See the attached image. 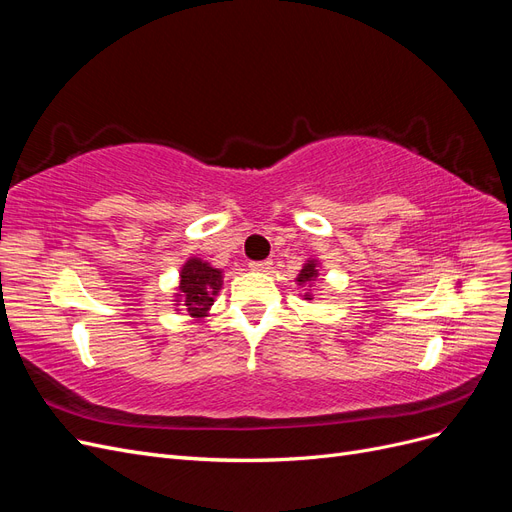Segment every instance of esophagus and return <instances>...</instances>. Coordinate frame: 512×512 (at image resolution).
Instances as JSON below:
<instances>
[{
  "mask_svg": "<svg viewBox=\"0 0 512 512\" xmlns=\"http://www.w3.org/2000/svg\"><path fill=\"white\" fill-rule=\"evenodd\" d=\"M250 269H252V271H258V273L269 271V269H271V260H256V262H250Z\"/></svg>",
  "mask_w": 512,
  "mask_h": 512,
  "instance_id": "34e87169",
  "label": "esophagus"
}]
</instances>
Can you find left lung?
I'll use <instances>...</instances> for the list:
<instances>
[{"label": "left lung", "mask_w": 512, "mask_h": 512, "mask_svg": "<svg viewBox=\"0 0 512 512\" xmlns=\"http://www.w3.org/2000/svg\"><path fill=\"white\" fill-rule=\"evenodd\" d=\"M316 277H318V262H316V260H307L305 267L301 269V273H299V277H297V282H299V286L312 284V282H316ZM303 297H305V299H312V294L305 292Z\"/></svg>", "instance_id": "1"}]
</instances>
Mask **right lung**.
<instances>
[{"label":"right lung","instance_id":"1","mask_svg":"<svg viewBox=\"0 0 512 512\" xmlns=\"http://www.w3.org/2000/svg\"><path fill=\"white\" fill-rule=\"evenodd\" d=\"M179 277L177 305H181L192 318L207 316L222 288V271L213 269L205 260L190 258L181 267Z\"/></svg>","mask_w":512,"mask_h":512}]
</instances>
